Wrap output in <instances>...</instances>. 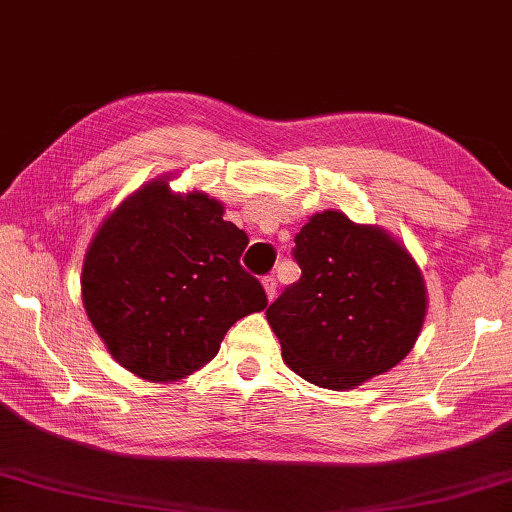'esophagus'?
<instances>
[{"instance_id":"obj_1","label":"esophagus","mask_w":512,"mask_h":512,"mask_svg":"<svg viewBox=\"0 0 512 512\" xmlns=\"http://www.w3.org/2000/svg\"><path fill=\"white\" fill-rule=\"evenodd\" d=\"M262 284H264V291H266L268 300H273L275 293H277V280H275V277L273 275H266L264 280H262Z\"/></svg>"}]
</instances>
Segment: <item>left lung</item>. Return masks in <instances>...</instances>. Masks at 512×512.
I'll return each instance as SVG.
<instances>
[{"label":"left lung","mask_w":512,"mask_h":512,"mask_svg":"<svg viewBox=\"0 0 512 512\" xmlns=\"http://www.w3.org/2000/svg\"><path fill=\"white\" fill-rule=\"evenodd\" d=\"M293 259L300 280L266 318L297 376L351 389L410 353L425 320V286L410 253L387 232L320 212L295 235Z\"/></svg>","instance_id":"8db88e82"}]
</instances>
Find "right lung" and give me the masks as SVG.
<instances>
[{
  "label": "right lung",
  "mask_w": 512,
  "mask_h": 512,
  "mask_svg": "<svg viewBox=\"0 0 512 512\" xmlns=\"http://www.w3.org/2000/svg\"><path fill=\"white\" fill-rule=\"evenodd\" d=\"M246 246V232L206 194L181 197L154 181L129 197L82 268V302L116 362L167 383L215 358L232 324L268 304L239 262Z\"/></svg>",
  "instance_id": "1"
}]
</instances>
